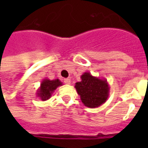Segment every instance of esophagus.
<instances>
[{
    "label": "esophagus",
    "mask_w": 148,
    "mask_h": 148,
    "mask_svg": "<svg viewBox=\"0 0 148 148\" xmlns=\"http://www.w3.org/2000/svg\"><path fill=\"white\" fill-rule=\"evenodd\" d=\"M64 82L66 84H71V79L65 78L64 79Z\"/></svg>",
    "instance_id": "34e87169"
}]
</instances>
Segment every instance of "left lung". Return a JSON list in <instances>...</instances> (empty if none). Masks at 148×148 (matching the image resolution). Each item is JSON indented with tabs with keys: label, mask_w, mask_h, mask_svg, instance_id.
I'll use <instances>...</instances> for the list:
<instances>
[{
	"label": "left lung",
	"mask_w": 148,
	"mask_h": 148,
	"mask_svg": "<svg viewBox=\"0 0 148 148\" xmlns=\"http://www.w3.org/2000/svg\"><path fill=\"white\" fill-rule=\"evenodd\" d=\"M81 78V81L77 82L74 88L82 103L90 108H98L105 103L110 91L107 79L93 76L89 72L84 73Z\"/></svg>",
	"instance_id": "1"
}]
</instances>
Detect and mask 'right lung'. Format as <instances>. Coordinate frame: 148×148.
<instances>
[{"instance_id": "1", "label": "right lung", "mask_w": 148, "mask_h": 148, "mask_svg": "<svg viewBox=\"0 0 148 148\" xmlns=\"http://www.w3.org/2000/svg\"><path fill=\"white\" fill-rule=\"evenodd\" d=\"M62 82L59 79L50 80L45 78L40 83V88L37 90V96L40 97L43 101H47L51 98V95L54 90L60 86H62Z\"/></svg>"}]
</instances>
